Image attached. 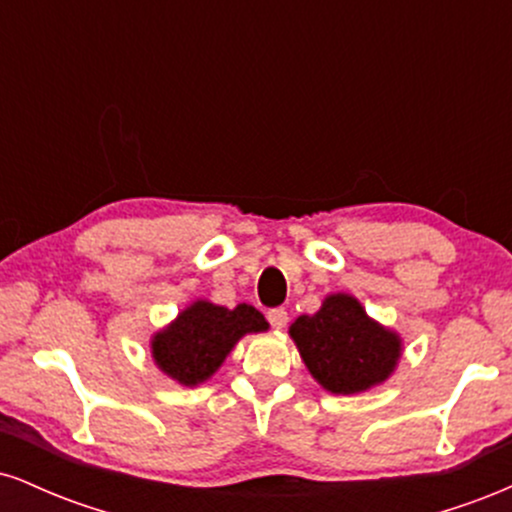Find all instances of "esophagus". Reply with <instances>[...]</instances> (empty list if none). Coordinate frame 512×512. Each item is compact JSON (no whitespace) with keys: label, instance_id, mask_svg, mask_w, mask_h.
<instances>
[{"label":"esophagus","instance_id":"34e87169","mask_svg":"<svg viewBox=\"0 0 512 512\" xmlns=\"http://www.w3.org/2000/svg\"><path fill=\"white\" fill-rule=\"evenodd\" d=\"M267 320L274 330H281V327H286V322H289V313H286L284 308H272L267 313Z\"/></svg>","mask_w":512,"mask_h":512}]
</instances>
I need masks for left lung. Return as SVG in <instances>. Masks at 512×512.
Returning a JSON list of instances; mask_svg holds the SVG:
<instances>
[{"label": "left lung", "mask_w": 512, "mask_h": 512, "mask_svg": "<svg viewBox=\"0 0 512 512\" xmlns=\"http://www.w3.org/2000/svg\"><path fill=\"white\" fill-rule=\"evenodd\" d=\"M289 334L310 375L334 395L383 383L402 356L395 332L370 320L354 296L334 293L315 315H301Z\"/></svg>", "instance_id": "8db88e82"}]
</instances>
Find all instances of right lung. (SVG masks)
Listing matches in <instances>:
<instances>
[{
  "instance_id": "add662e5",
  "label": "right lung",
  "mask_w": 512,
  "mask_h": 512,
  "mask_svg": "<svg viewBox=\"0 0 512 512\" xmlns=\"http://www.w3.org/2000/svg\"><path fill=\"white\" fill-rule=\"evenodd\" d=\"M260 310L240 303L233 310L197 301L178 315L173 325L151 342L156 366L180 385H197L211 378L240 337L267 330Z\"/></svg>"
}]
</instances>
